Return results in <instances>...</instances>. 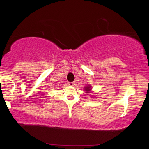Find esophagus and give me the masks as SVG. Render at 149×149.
<instances>
[{
  "label": "esophagus",
  "instance_id": "34e87169",
  "mask_svg": "<svg viewBox=\"0 0 149 149\" xmlns=\"http://www.w3.org/2000/svg\"><path fill=\"white\" fill-rule=\"evenodd\" d=\"M68 85L70 86H75V83L74 82H69Z\"/></svg>",
  "mask_w": 149,
  "mask_h": 149
}]
</instances>
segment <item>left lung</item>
Here are the masks:
<instances>
[{"instance_id": "8db88e82", "label": "left lung", "mask_w": 149, "mask_h": 149, "mask_svg": "<svg viewBox=\"0 0 149 149\" xmlns=\"http://www.w3.org/2000/svg\"><path fill=\"white\" fill-rule=\"evenodd\" d=\"M91 85H87V86H85V91H86L87 93H89V91H90V90L91 89Z\"/></svg>"}]
</instances>
